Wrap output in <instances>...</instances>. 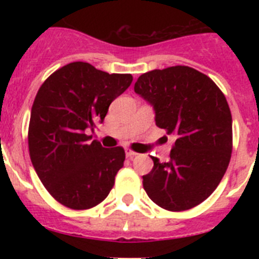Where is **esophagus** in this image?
Segmentation results:
<instances>
[{
	"mask_svg": "<svg viewBox=\"0 0 259 259\" xmlns=\"http://www.w3.org/2000/svg\"><path fill=\"white\" fill-rule=\"evenodd\" d=\"M125 155H127L128 158H134V157H136L137 153L135 152V150H132V149H130V148H127V149H125Z\"/></svg>",
	"mask_w": 259,
	"mask_h": 259,
	"instance_id": "obj_1",
	"label": "esophagus"
}]
</instances>
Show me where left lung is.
I'll use <instances>...</instances> for the list:
<instances>
[{
	"instance_id": "left-lung-1",
	"label": "left lung",
	"mask_w": 259,
	"mask_h": 259,
	"mask_svg": "<svg viewBox=\"0 0 259 259\" xmlns=\"http://www.w3.org/2000/svg\"><path fill=\"white\" fill-rule=\"evenodd\" d=\"M135 92L154 106L155 124L176 135L170 161L143 176L150 200L168 211L197 206L217 189L232 153V115L219 87L188 66L141 75Z\"/></svg>"
}]
</instances>
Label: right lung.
Wrapping results in <instances>:
<instances>
[{
  "mask_svg": "<svg viewBox=\"0 0 259 259\" xmlns=\"http://www.w3.org/2000/svg\"><path fill=\"white\" fill-rule=\"evenodd\" d=\"M132 80L131 74H107L87 62H72L38 89L29 119V157L41 183L63 206L95 207L114 187L124 149L91 143L87 130L104 122L110 104Z\"/></svg>",
  "mask_w": 259,
  "mask_h": 259,
  "instance_id": "add662e5",
  "label": "right lung"
}]
</instances>
